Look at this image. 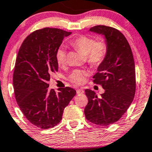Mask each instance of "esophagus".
<instances>
[{
  "instance_id": "1",
  "label": "esophagus",
  "mask_w": 152,
  "mask_h": 152,
  "mask_svg": "<svg viewBox=\"0 0 152 152\" xmlns=\"http://www.w3.org/2000/svg\"><path fill=\"white\" fill-rule=\"evenodd\" d=\"M84 92V89H81V88H79V89H76V93L77 94H83Z\"/></svg>"
}]
</instances>
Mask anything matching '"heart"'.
Here are the masks:
<instances>
[{
    "mask_svg": "<svg viewBox=\"0 0 152 152\" xmlns=\"http://www.w3.org/2000/svg\"><path fill=\"white\" fill-rule=\"evenodd\" d=\"M72 46L86 55L87 62L93 66L100 65L106 57L108 51V44L105 38L95 40L86 36H80L71 42ZM55 59L59 66L66 63V52L63 47H59L55 52ZM89 75L87 70L74 69L68 75V80L76 84L84 82Z\"/></svg>",
    "mask_w": 152,
    "mask_h": 152,
    "instance_id": "heart-1",
    "label": "heart"
}]
</instances>
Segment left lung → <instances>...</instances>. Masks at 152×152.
<instances>
[{"mask_svg": "<svg viewBox=\"0 0 152 152\" xmlns=\"http://www.w3.org/2000/svg\"><path fill=\"white\" fill-rule=\"evenodd\" d=\"M89 30L104 35L108 51L93 76V82L101 85L105 92L97 97L94 91L85 89L88 103L84 114L89 122L108 126L119 120L133 100L136 87L135 63L130 44L119 30L96 25Z\"/></svg>", "mask_w": 152, "mask_h": 152, "instance_id": "1", "label": "left lung"}]
</instances>
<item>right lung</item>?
<instances>
[{
    "label": "right lung",
    "mask_w": 152,
    "mask_h": 152,
    "mask_svg": "<svg viewBox=\"0 0 152 152\" xmlns=\"http://www.w3.org/2000/svg\"><path fill=\"white\" fill-rule=\"evenodd\" d=\"M71 32L44 28L27 36L19 49L13 74L14 95L22 114L40 129H49L60 123L63 111L76 95L65 87L56 93L49 90L50 75L58 71L55 52Z\"/></svg>",
    "instance_id": "obj_1"
}]
</instances>
